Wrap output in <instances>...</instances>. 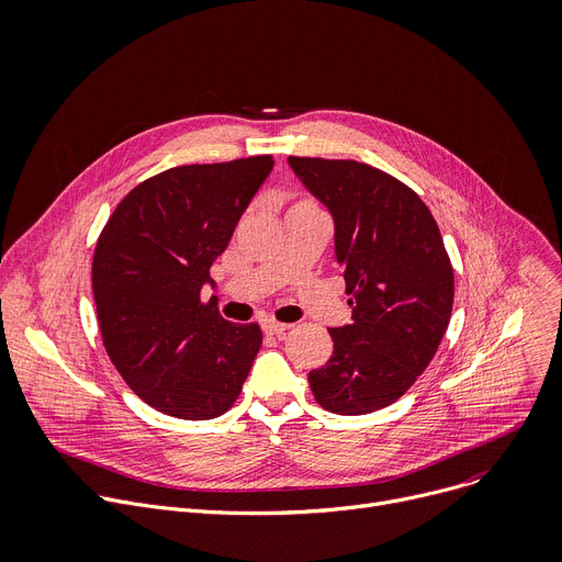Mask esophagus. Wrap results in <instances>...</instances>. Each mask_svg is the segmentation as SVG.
Here are the masks:
<instances>
[{
  "mask_svg": "<svg viewBox=\"0 0 562 562\" xmlns=\"http://www.w3.org/2000/svg\"><path fill=\"white\" fill-rule=\"evenodd\" d=\"M289 327H291L289 323H280V321H273V318H267L265 323H261V329H265L267 334H276V336L284 334Z\"/></svg>",
  "mask_w": 562,
  "mask_h": 562,
  "instance_id": "1",
  "label": "esophagus"
}]
</instances>
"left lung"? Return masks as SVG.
<instances>
[{
  "label": "left lung",
  "mask_w": 562,
  "mask_h": 562,
  "mask_svg": "<svg viewBox=\"0 0 562 562\" xmlns=\"http://www.w3.org/2000/svg\"><path fill=\"white\" fill-rule=\"evenodd\" d=\"M334 216L336 259L352 323L331 327L334 352L310 372L316 402L363 416L400 400L434 359L454 305V269L423 199L357 160L289 156Z\"/></svg>",
  "instance_id": "left-lung-1"
}]
</instances>
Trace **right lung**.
Instances as JSON below:
<instances>
[{
	"instance_id": "add662e5",
	"label": "right lung",
	"mask_w": 562,
	"mask_h": 562,
	"mask_svg": "<svg viewBox=\"0 0 562 562\" xmlns=\"http://www.w3.org/2000/svg\"><path fill=\"white\" fill-rule=\"evenodd\" d=\"M271 169V156L171 167L133 187L97 239L105 352L131 391L167 416L226 414L259 352V325L226 321L201 289Z\"/></svg>"
}]
</instances>
